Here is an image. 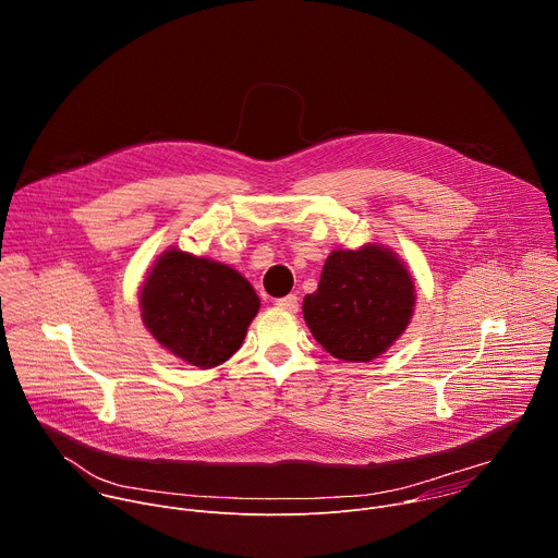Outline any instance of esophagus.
Wrapping results in <instances>:
<instances>
[{"label": "esophagus", "instance_id": "1", "mask_svg": "<svg viewBox=\"0 0 558 558\" xmlns=\"http://www.w3.org/2000/svg\"><path fill=\"white\" fill-rule=\"evenodd\" d=\"M276 306L282 308V311H289V313H295L298 311V295H284V298H278L276 300Z\"/></svg>", "mask_w": 558, "mask_h": 558}]
</instances>
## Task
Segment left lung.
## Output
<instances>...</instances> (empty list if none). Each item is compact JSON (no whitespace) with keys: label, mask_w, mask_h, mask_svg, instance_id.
<instances>
[{"label":"left lung","mask_w":558,"mask_h":558,"mask_svg":"<svg viewBox=\"0 0 558 558\" xmlns=\"http://www.w3.org/2000/svg\"><path fill=\"white\" fill-rule=\"evenodd\" d=\"M413 308V276L381 245L333 252L302 302L313 338L344 362L379 357L407 331Z\"/></svg>","instance_id":"8db88e82"}]
</instances>
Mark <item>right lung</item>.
Listing matches in <instances>:
<instances>
[{
    "label": "right lung",
    "instance_id": "1",
    "mask_svg": "<svg viewBox=\"0 0 558 558\" xmlns=\"http://www.w3.org/2000/svg\"><path fill=\"white\" fill-rule=\"evenodd\" d=\"M138 298L156 342L198 368H214L241 349L260 308L247 278L177 247L154 263Z\"/></svg>",
    "mask_w": 558,
    "mask_h": 558
}]
</instances>
